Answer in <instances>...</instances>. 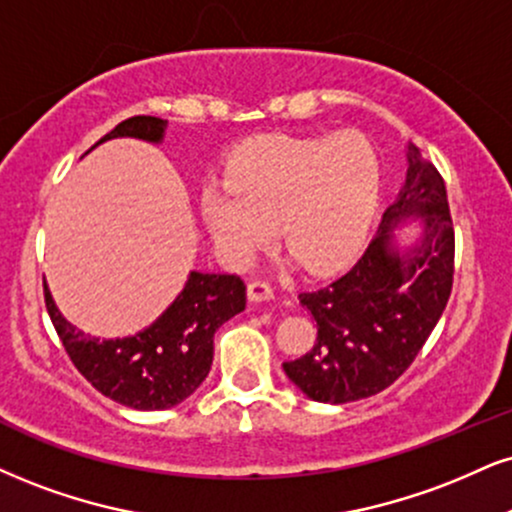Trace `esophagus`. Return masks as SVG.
Instances as JSON below:
<instances>
[{
  "instance_id": "34e87169",
  "label": "esophagus",
  "mask_w": 512,
  "mask_h": 512,
  "mask_svg": "<svg viewBox=\"0 0 512 512\" xmlns=\"http://www.w3.org/2000/svg\"><path fill=\"white\" fill-rule=\"evenodd\" d=\"M274 291L269 283L264 281H252L248 283V300L250 303H262V300H272Z\"/></svg>"
}]
</instances>
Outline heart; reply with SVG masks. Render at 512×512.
Returning <instances> with one entry per match:
<instances>
[{
  "label": "heart",
  "mask_w": 512,
  "mask_h": 512,
  "mask_svg": "<svg viewBox=\"0 0 512 512\" xmlns=\"http://www.w3.org/2000/svg\"><path fill=\"white\" fill-rule=\"evenodd\" d=\"M379 197V159L365 135H264L240 147L226 183L202 188L200 214L226 267H248L276 233L288 250L283 267L329 274L360 252Z\"/></svg>",
  "instance_id": "heart-1"
}]
</instances>
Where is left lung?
I'll return each instance as SVG.
<instances>
[{"instance_id": "left-lung-1", "label": "left lung", "mask_w": 512, "mask_h": 512, "mask_svg": "<svg viewBox=\"0 0 512 512\" xmlns=\"http://www.w3.org/2000/svg\"><path fill=\"white\" fill-rule=\"evenodd\" d=\"M408 174L377 236L353 269L329 286L300 293L317 322L310 353L283 362L310 400L343 405L377 396L412 365L443 315L453 286V221L443 178L415 145ZM418 224L412 241L397 229Z\"/></svg>"}]
</instances>
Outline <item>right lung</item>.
Returning <instances> with one entry per match:
<instances>
[{
  "label": "right lung",
  "instance_id": "obj_1",
  "mask_svg": "<svg viewBox=\"0 0 512 512\" xmlns=\"http://www.w3.org/2000/svg\"><path fill=\"white\" fill-rule=\"evenodd\" d=\"M164 131V119L133 116L90 150L114 138L159 145ZM45 303L71 362L97 391L133 410H166L193 396L207 379L214 334L245 310V286L233 274L190 272L183 291L155 322L121 338H100L76 329L59 312L47 283Z\"/></svg>",
  "mask_w": 512,
  "mask_h": 512
}]
</instances>
